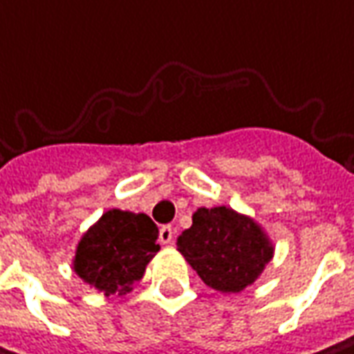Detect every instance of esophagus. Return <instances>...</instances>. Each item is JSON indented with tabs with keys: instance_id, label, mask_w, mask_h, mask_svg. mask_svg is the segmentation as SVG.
Segmentation results:
<instances>
[{
	"instance_id": "obj_1",
	"label": "esophagus",
	"mask_w": 354,
	"mask_h": 354,
	"mask_svg": "<svg viewBox=\"0 0 354 354\" xmlns=\"http://www.w3.org/2000/svg\"><path fill=\"white\" fill-rule=\"evenodd\" d=\"M173 236H175V230H173V226H169V224L160 226V230H158V241H160V243L171 244L173 243Z\"/></svg>"
}]
</instances>
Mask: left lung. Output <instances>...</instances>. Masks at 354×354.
I'll return each instance as SVG.
<instances>
[{
  "mask_svg": "<svg viewBox=\"0 0 354 354\" xmlns=\"http://www.w3.org/2000/svg\"><path fill=\"white\" fill-rule=\"evenodd\" d=\"M177 246L201 281L224 293H239L250 286L273 257L263 230L224 205L199 207Z\"/></svg>",
  "mask_w": 354,
  "mask_h": 354,
  "instance_id": "1",
  "label": "left lung"
}]
</instances>
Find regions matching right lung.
<instances>
[{
  "label": "right lung",
  "instance_id": "right-lung-1",
  "mask_svg": "<svg viewBox=\"0 0 354 354\" xmlns=\"http://www.w3.org/2000/svg\"><path fill=\"white\" fill-rule=\"evenodd\" d=\"M156 239L158 228L147 214L110 209L81 239L75 273L104 295L128 293L160 248Z\"/></svg>",
  "mask_w": 354,
  "mask_h": 354
}]
</instances>
